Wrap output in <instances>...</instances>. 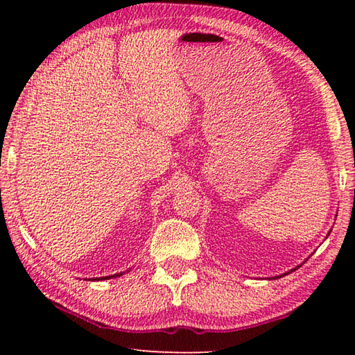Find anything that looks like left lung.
<instances>
[{"instance_id":"8db88e82","label":"left lung","mask_w":355,"mask_h":355,"mask_svg":"<svg viewBox=\"0 0 355 355\" xmlns=\"http://www.w3.org/2000/svg\"><path fill=\"white\" fill-rule=\"evenodd\" d=\"M329 233H331V230L328 232V235H329ZM328 235H327V236H328ZM300 266H302V263H300ZM300 266H297V267H294V268H291L290 271H286V273H282V275H279V276H273V277H271V279H279V277H284V276H286V275H290V273H293V271H294V270H297V268H299Z\"/></svg>"}]
</instances>
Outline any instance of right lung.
<instances>
[{
    "label": "right lung",
    "mask_w": 355,
    "mask_h": 355,
    "mask_svg": "<svg viewBox=\"0 0 355 355\" xmlns=\"http://www.w3.org/2000/svg\"><path fill=\"white\" fill-rule=\"evenodd\" d=\"M122 275H125V271L123 273H117V275H111V276H103V277H96V279H93V281H105V279H111V277H120Z\"/></svg>",
    "instance_id": "add662e5"
}]
</instances>
